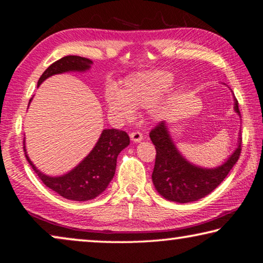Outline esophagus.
Wrapping results in <instances>:
<instances>
[{
  "instance_id": "esophagus-1",
  "label": "esophagus",
  "mask_w": 263,
  "mask_h": 263,
  "mask_svg": "<svg viewBox=\"0 0 263 263\" xmlns=\"http://www.w3.org/2000/svg\"><path fill=\"white\" fill-rule=\"evenodd\" d=\"M130 138L133 142H140L142 139H144L140 132H132L130 135Z\"/></svg>"
}]
</instances>
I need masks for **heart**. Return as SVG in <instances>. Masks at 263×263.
I'll return each instance as SVG.
<instances>
[{
	"mask_svg": "<svg viewBox=\"0 0 263 263\" xmlns=\"http://www.w3.org/2000/svg\"><path fill=\"white\" fill-rule=\"evenodd\" d=\"M172 73L154 70L132 75L124 81L122 89L109 88L106 104L110 112L121 121H130L136 109L148 106V115L155 121L166 117L169 110L168 100H160L173 83Z\"/></svg>",
	"mask_w": 263,
	"mask_h": 263,
	"instance_id": "1",
	"label": "heart"
}]
</instances>
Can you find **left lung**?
<instances>
[{
	"label": "left lung",
	"instance_id": "1",
	"mask_svg": "<svg viewBox=\"0 0 263 263\" xmlns=\"http://www.w3.org/2000/svg\"><path fill=\"white\" fill-rule=\"evenodd\" d=\"M233 99L234 111L240 116L238 101L234 96ZM149 138L157 149L152 174L153 184L163 198L176 203L195 202L212 193L228 176L241 153L239 133L237 148L228 160L218 167L204 168L191 163L180 153L166 122L154 127Z\"/></svg>",
	"mask_w": 263,
	"mask_h": 263
}]
</instances>
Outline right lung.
<instances>
[{
	"instance_id": "right-lung-1",
	"label": "right lung",
	"mask_w": 263,
	"mask_h": 263,
	"mask_svg": "<svg viewBox=\"0 0 263 263\" xmlns=\"http://www.w3.org/2000/svg\"><path fill=\"white\" fill-rule=\"evenodd\" d=\"M92 61L87 58L78 55L61 58L60 60L53 62L42 74L38 80V87L52 75L67 72L83 73L90 69ZM31 101L32 99L30 100L29 104ZM128 144H130V138L126 132L116 128H106L102 131L90 153L72 171L60 176L46 175L34 166L26 152L25 139L24 152L30 166L33 168L35 174L39 176L44 184L64 198L84 202L96 198L108 188L115 175L118 154L127 147Z\"/></svg>"
}]
</instances>
